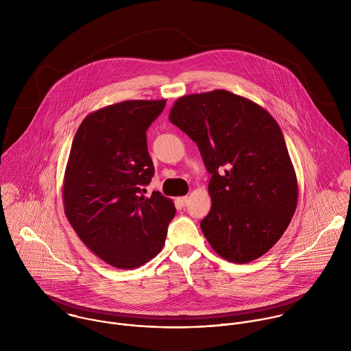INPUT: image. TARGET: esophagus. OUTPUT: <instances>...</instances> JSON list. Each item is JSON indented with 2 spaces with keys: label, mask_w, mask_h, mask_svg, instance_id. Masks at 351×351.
<instances>
[{
  "label": "esophagus",
  "mask_w": 351,
  "mask_h": 351,
  "mask_svg": "<svg viewBox=\"0 0 351 351\" xmlns=\"http://www.w3.org/2000/svg\"><path fill=\"white\" fill-rule=\"evenodd\" d=\"M178 202H180V204H181V205H184V206H185V205H186V204H188V202H189V197H188V196H184V197H180V199H178Z\"/></svg>",
  "instance_id": "obj_1"
}]
</instances>
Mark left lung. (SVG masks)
Segmentation results:
<instances>
[{"mask_svg": "<svg viewBox=\"0 0 351 351\" xmlns=\"http://www.w3.org/2000/svg\"><path fill=\"white\" fill-rule=\"evenodd\" d=\"M169 120L197 143L212 176V205L200 223L210 247L234 263L266 254L288 228L299 199L277 121L254 101L223 89L180 97Z\"/></svg>", "mask_w": 351, "mask_h": 351, "instance_id": "left-lung-1", "label": "left lung"}]
</instances>
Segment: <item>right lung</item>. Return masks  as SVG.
Here are the masks:
<instances>
[{
    "label": "right lung",
    "mask_w": 351,
    "mask_h": 351,
    "mask_svg": "<svg viewBox=\"0 0 351 351\" xmlns=\"http://www.w3.org/2000/svg\"><path fill=\"white\" fill-rule=\"evenodd\" d=\"M166 100L104 106L81 123L63 178L64 215L80 239L108 265L134 269L162 250L174 202L146 197L154 176L147 128Z\"/></svg>",
    "instance_id": "right-lung-1"
}]
</instances>
